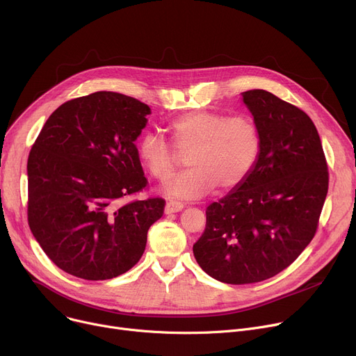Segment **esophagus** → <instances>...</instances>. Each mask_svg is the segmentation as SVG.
Instances as JSON below:
<instances>
[{"instance_id": "34e87169", "label": "esophagus", "mask_w": 356, "mask_h": 356, "mask_svg": "<svg viewBox=\"0 0 356 356\" xmlns=\"http://www.w3.org/2000/svg\"><path fill=\"white\" fill-rule=\"evenodd\" d=\"M182 209H184V204H181V202H175V201H170V202H167V204H165V209H164V212H165L167 215H170V213L179 212V211H182Z\"/></svg>"}]
</instances>
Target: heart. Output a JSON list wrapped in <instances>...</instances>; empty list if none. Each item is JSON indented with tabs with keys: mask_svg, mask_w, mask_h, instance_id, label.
I'll use <instances>...</instances> for the list:
<instances>
[{
	"mask_svg": "<svg viewBox=\"0 0 356 356\" xmlns=\"http://www.w3.org/2000/svg\"><path fill=\"white\" fill-rule=\"evenodd\" d=\"M174 145L186 154L188 171L161 186L168 198L201 200L218 185L232 189L254 170L261 136L253 118L230 117L215 111H191L179 115L168 127ZM143 165L158 181H167L178 165L175 151L155 134H147L138 148Z\"/></svg>",
	"mask_w": 356,
	"mask_h": 356,
	"instance_id": "b5f03b06",
	"label": "heart"
}]
</instances>
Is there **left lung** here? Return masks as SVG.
<instances>
[{
  "label": "left lung",
  "instance_id": "8db88e82",
  "mask_svg": "<svg viewBox=\"0 0 356 356\" xmlns=\"http://www.w3.org/2000/svg\"><path fill=\"white\" fill-rule=\"evenodd\" d=\"M261 136L252 174L207 209L193 256L227 284L267 280L312 241L328 192L323 144L311 118L270 92L242 93Z\"/></svg>",
  "mask_w": 356,
  "mask_h": 356
}]
</instances>
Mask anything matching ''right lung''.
I'll return each mask as SVG.
<instances>
[{
    "label": "right lung",
    "instance_id": "obj_1",
    "mask_svg": "<svg viewBox=\"0 0 356 356\" xmlns=\"http://www.w3.org/2000/svg\"><path fill=\"white\" fill-rule=\"evenodd\" d=\"M151 108L114 92L59 106L28 156V223L47 256L85 280H108L141 259L165 201L118 207L147 185L136 140Z\"/></svg>",
    "mask_w": 356,
    "mask_h": 356
}]
</instances>
